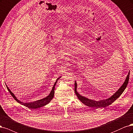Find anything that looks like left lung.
I'll return each mask as SVG.
<instances>
[{
  "instance_id": "8db88e82",
  "label": "left lung",
  "mask_w": 133,
  "mask_h": 133,
  "mask_svg": "<svg viewBox=\"0 0 133 133\" xmlns=\"http://www.w3.org/2000/svg\"><path fill=\"white\" fill-rule=\"evenodd\" d=\"M129 75H130V71L128 73V75L127 76L126 79L125 81V82H124L123 84L122 85L118 91L115 92L114 95L110 97V98H108L107 99H104V100H101L99 101H96L94 100H92L88 99L87 98H85L84 97H83L82 96H81L77 92V83L75 82V91L76 93V95L77 96L79 100L83 103L85 105H86L87 106L93 107V108H102V107H105L107 106H108L110 105L112 103L116 100L118 98H119L121 96L122 93L124 92V90L126 88L128 83V81H129Z\"/></svg>"
}]
</instances>
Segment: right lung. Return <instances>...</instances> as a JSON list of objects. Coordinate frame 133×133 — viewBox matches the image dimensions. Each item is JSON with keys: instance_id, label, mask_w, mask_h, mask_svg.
<instances>
[{"instance_id": "1", "label": "right lung", "mask_w": 133, "mask_h": 133, "mask_svg": "<svg viewBox=\"0 0 133 133\" xmlns=\"http://www.w3.org/2000/svg\"><path fill=\"white\" fill-rule=\"evenodd\" d=\"M61 77H59V78H58L56 80V82L55 83L54 86L52 87V90H51V91L50 93V95L47 96L46 97L43 98V99H40V100H38V101H34L33 102H30V103H24L23 102H21L20 101H19L18 99H17L16 97L15 96V95H14L13 93H12L11 92V91H10V90L9 89V88L8 87L7 85H6V88L8 89V91H9V92H10V95L12 96V97H13L14 98V99L16 100V102H18V103H19L20 104H22L25 107H28V108H30V109H37L38 108H40V107H43L46 104H48L49 103L52 99V98H54V92H55V85H56V84L57 82V80L59 79V78H60Z\"/></svg>"}]
</instances>
